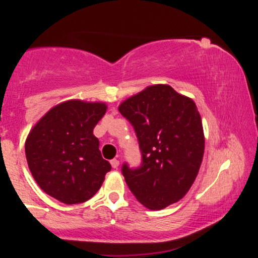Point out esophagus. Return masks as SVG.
Here are the masks:
<instances>
[{"label": "esophagus", "mask_w": 258, "mask_h": 258, "mask_svg": "<svg viewBox=\"0 0 258 258\" xmlns=\"http://www.w3.org/2000/svg\"><path fill=\"white\" fill-rule=\"evenodd\" d=\"M110 164H111L112 168H117V167H119L120 162H119V160H117V159H112L110 161Z\"/></svg>", "instance_id": "obj_1"}]
</instances>
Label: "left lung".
I'll return each instance as SVG.
<instances>
[{
    "label": "left lung",
    "mask_w": 258,
    "mask_h": 258,
    "mask_svg": "<svg viewBox=\"0 0 258 258\" xmlns=\"http://www.w3.org/2000/svg\"><path fill=\"white\" fill-rule=\"evenodd\" d=\"M137 137L142 161L121 167L130 190L142 205L162 210L193 185L205 139L197 105L168 85L150 86L119 106Z\"/></svg>",
    "instance_id": "left-lung-1"
}]
</instances>
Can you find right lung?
Wrapping results in <instances>:
<instances>
[{"instance_id":"obj_1","label":"right lung","mask_w":258,"mask_h":258,"mask_svg":"<svg viewBox=\"0 0 258 258\" xmlns=\"http://www.w3.org/2000/svg\"><path fill=\"white\" fill-rule=\"evenodd\" d=\"M105 111L104 103L68 100L52 108L31 130L25 155L44 193L73 205L85 203L98 191L111 170L93 136Z\"/></svg>"}]
</instances>
